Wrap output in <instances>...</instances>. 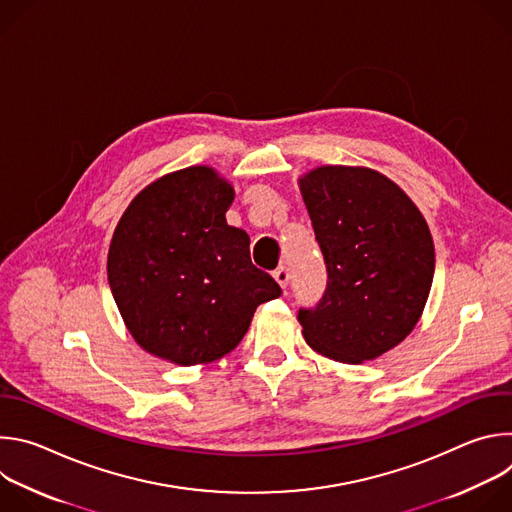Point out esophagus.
Masks as SVG:
<instances>
[{"mask_svg":"<svg viewBox=\"0 0 512 512\" xmlns=\"http://www.w3.org/2000/svg\"><path fill=\"white\" fill-rule=\"evenodd\" d=\"M273 277H275V281L285 289L287 283H289V269L281 265V267H277V269L273 271Z\"/></svg>","mask_w":512,"mask_h":512,"instance_id":"1","label":"esophagus"}]
</instances>
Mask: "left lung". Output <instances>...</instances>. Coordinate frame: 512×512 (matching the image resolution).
I'll return each instance as SVG.
<instances>
[{
  "label": "left lung",
  "mask_w": 512,
  "mask_h": 512,
  "mask_svg": "<svg viewBox=\"0 0 512 512\" xmlns=\"http://www.w3.org/2000/svg\"><path fill=\"white\" fill-rule=\"evenodd\" d=\"M328 285L302 334L318 354L360 364L403 342L419 322L435 269L429 227L415 202L364 166H318L300 180Z\"/></svg>",
  "instance_id": "left-lung-1"
}]
</instances>
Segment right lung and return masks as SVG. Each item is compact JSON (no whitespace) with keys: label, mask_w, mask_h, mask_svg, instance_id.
<instances>
[{"label":"right lung","mask_w":512,"mask_h":512,"mask_svg":"<svg viewBox=\"0 0 512 512\" xmlns=\"http://www.w3.org/2000/svg\"><path fill=\"white\" fill-rule=\"evenodd\" d=\"M235 188L210 166L145 186L115 227L107 277L119 314L145 350L180 367L229 354L257 306L281 296L257 269L249 235L227 225Z\"/></svg>","instance_id":"right-lung-1"}]
</instances>
